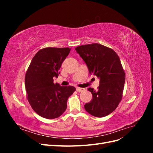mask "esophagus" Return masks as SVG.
<instances>
[{
  "label": "esophagus",
  "mask_w": 153,
  "mask_h": 153,
  "mask_svg": "<svg viewBox=\"0 0 153 153\" xmlns=\"http://www.w3.org/2000/svg\"><path fill=\"white\" fill-rule=\"evenodd\" d=\"M85 89H84V88H80V87H76V91L78 92H82L83 91H84Z\"/></svg>",
  "instance_id": "esophagus-1"
}]
</instances>
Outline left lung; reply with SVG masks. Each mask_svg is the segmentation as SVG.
Returning <instances> with one entry per match:
<instances>
[{"label": "left lung", "mask_w": 153, "mask_h": 153, "mask_svg": "<svg viewBox=\"0 0 153 153\" xmlns=\"http://www.w3.org/2000/svg\"><path fill=\"white\" fill-rule=\"evenodd\" d=\"M75 50L91 75L100 78L98 90L88 89L92 99L84 108L94 117L106 116L116 109L123 98L125 72L118 55L112 48L98 43L78 46Z\"/></svg>", "instance_id": "1"}]
</instances>
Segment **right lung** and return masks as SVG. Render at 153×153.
<instances>
[{
  "mask_svg": "<svg viewBox=\"0 0 153 153\" xmlns=\"http://www.w3.org/2000/svg\"><path fill=\"white\" fill-rule=\"evenodd\" d=\"M71 48L48 47L39 50L32 58L25 77L27 98L32 108L42 117L57 118L67 108V101L74 92L73 86L54 84L62 62Z\"/></svg>",
  "mask_w": 153,
  "mask_h": 153,
  "instance_id": "1",
  "label": "right lung"
}]
</instances>
